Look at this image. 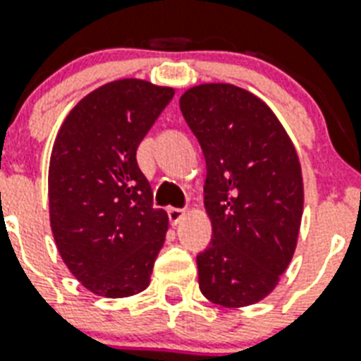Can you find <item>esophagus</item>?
<instances>
[{
	"label": "esophagus",
	"mask_w": 361,
	"mask_h": 361,
	"mask_svg": "<svg viewBox=\"0 0 361 361\" xmlns=\"http://www.w3.org/2000/svg\"><path fill=\"white\" fill-rule=\"evenodd\" d=\"M185 210H181V208H170L169 210V217H170V224L178 225L181 219H185Z\"/></svg>",
	"instance_id": "34e87169"
}]
</instances>
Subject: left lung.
I'll return each mask as SVG.
<instances>
[{"mask_svg":"<svg viewBox=\"0 0 361 361\" xmlns=\"http://www.w3.org/2000/svg\"><path fill=\"white\" fill-rule=\"evenodd\" d=\"M206 159L212 244L197 257L208 301L242 309L279 286L301 229L302 172L295 145L265 102L229 82H202L180 98Z\"/></svg>","mask_w":361,"mask_h":361,"instance_id":"8db88e82","label":"left lung"}]
</instances>
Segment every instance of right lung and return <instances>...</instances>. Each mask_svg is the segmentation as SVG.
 Here are the masks:
<instances>
[{
	"mask_svg": "<svg viewBox=\"0 0 361 361\" xmlns=\"http://www.w3.org/2000/svg\"><path fill=\"white\" fill-rule=\"evenodd\" d=\"M174 96L144 79L102 85L75 104L60 126L49 162V217L60 257L94 295L144 291L161 252L169 214L136 151Z\"/></svg>",
	"mask_w": 361,
	"mask_h": 361,
	"instance_id": "add662e5",
	"label": "right lung"
}]
</instances>
